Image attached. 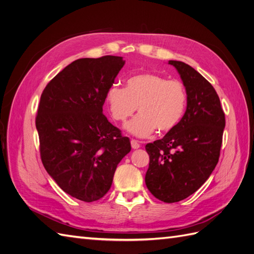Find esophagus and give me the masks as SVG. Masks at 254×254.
<instances>
[{
	"label": "esophagus",
	"instance_id": "1",
	"mask_svg": "<svg viewBox=\"0 0 254 254\" xmlns=\"http://www.w3.org/2000/svg\"><path fill=\"white\" fill-rule=\"evenodd\" d=\"M131 147H132L133 149H137V148L141 147V145L139 144V142H137V141L131 140Z\"/></svg>",
	"mask_w": 254,
	"mask_h": 254
}]
</instances>
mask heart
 Segmentation results:
<instances>
[{"mask_svg": "<svg viewBox=\"0 0 254 254\" xmlns=\"http://www.w3.org/2000/svg\"><path fill=\"white\" fill-rule=\"evenodd\" d=\"M112 118L121 123L139 115L125 126L139 137L167 133L177 127L187 108V92L179 81L156 73H139L126 80V88L112 86L106 94Z\"/></svg>", "mask_w": 254, "mask_h": 254, "instance_id": "b5f03b06", "label": "heart"}]
</instances>
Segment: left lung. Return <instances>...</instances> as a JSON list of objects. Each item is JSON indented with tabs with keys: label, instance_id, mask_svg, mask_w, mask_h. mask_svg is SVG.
<instances>
[{
	"label": "left lung",
	"instance_id": "8db88e82",
	"mask_svg": "<svg viewBox=\"0 0 254 254\" xmlns=\"http://www.w3.org/2000/svg\"><path fill=\"white\" fill-rule=\"evenodd\" d=\"M187 92V110L163 139L145 146L149 167L146 187L159 200L178 202L194 194L216 166L226 125L225 113L212 84L195 68L170 60Z\"/></svg>",
	"mask_w": 254,
	"mask_h": 254
}]
</instances>
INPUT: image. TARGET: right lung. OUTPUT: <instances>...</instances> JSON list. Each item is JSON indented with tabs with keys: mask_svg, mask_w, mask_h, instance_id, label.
Returning a JSON list of instances; mask_svg holds the SVG:
<instances>
[{
	"mask_svg": "<svg viewBox=\"0 0 254 254\" xmlns=\"http://www.w3.org/2000/svg\"><path fill=\"white\" fill-rule=\"evenodd\" d=\"M124 64L119 56L77 59L41 94L36 128L43 166L61 190L84 202L106 195L131 150L128 137L103 114L107 92Z\"/></svg>",
	"mask_w": 254,
	"mask_h": 254,
	"instance_id": "add662e5",
	"label": "right lung"
}]
</instances>
